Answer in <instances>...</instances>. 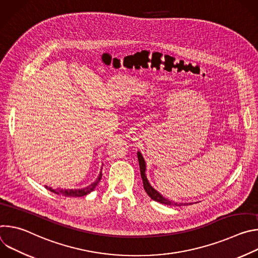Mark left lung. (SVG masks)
Segmentation results:
<instances>
[{
  "label": "left lung",
  "mask_w": 258,
  "mask_h": 258,
  "mask_svg": "<svg viewBox=\"0 0 258 258\" xmlns=\"http://www.w3.org/2000/svg\"><path fill=\"white\" fill-rule=\"evenodd\" d=\"M138 159H139V164H140V170H141V176L143 179V185H144V189L146 191V193L149 195V197L154 200L157 201L159 203L165 204V205H169V206H181V205H187V203H176L173 201H170L166 198H164L161 194H159L155 189H153L151 187V185L149 183L148 179L146 177L145 174V170H146V164H145V160L142 156V154L140 152H138Z\"/></svg>",
  "instance_id": "obj_1"
}]
</instances>
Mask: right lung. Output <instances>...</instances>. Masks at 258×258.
<instances>
[{
	"label": "right lung",
	"instance_id": "1",
	"mask_svg": "<svg viewBox=\"0 0 258 258\" xmlns=\"http://www.w3.org/2000/svg\"><path fill=\"white\" fill-rule=\"evenodd\" d=\"M101 178H102V172H100L98 178L92 183V185L88 186L87 188H83V189H75V190H72V189H71V190L58 189V190L56 191V190H53L52 188L47 187V186H46V188H47L48 190H50L51 192H54V193L59 194V195L64 196V197H70V198H71V197H82V196H85V195H88L89 193H91V192L96 188V186L98 185L99 181L101 180Z\"/></svg>",
	"mask_w": 258,
	"mask_h": 258
}]
</instances>
